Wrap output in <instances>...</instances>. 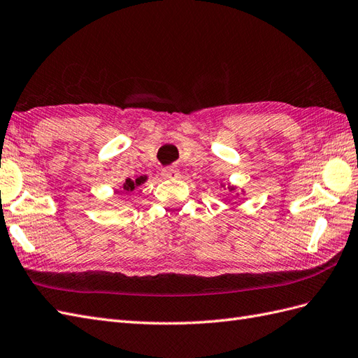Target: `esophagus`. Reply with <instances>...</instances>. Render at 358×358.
<instances>
[{"label":"esophagus","instance_id":"1","mask_svg":"<svg viewBox=\"0 0 358 358\" xmlns=\"http://www.w3.org/2000/svg\"><path fill=\"white\" fill-rule=\"evenodd\" d=\"M162 176L166 177V178H176L178 176V171H177V168H173V166H166V168L162 169Z\"/></svg>","mask_w":358,"mask_h":358}]
</instances>
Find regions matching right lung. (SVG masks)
<instances>
[{"mask_svg": "<svg viewBox=\"0 0 358 358\" xmlns=\"http://www.w3.org/2000/svg\"><path fill=\"white\" fill-rule=\"evenodd\" d=\"M143 181H145L143 177L137 178L136 181H133V180H130V178H127V180H125V185H124V189H125V190H133L134 186H141Z\"/></svg>", "mask_w": 358, "mask_h": 358, "instance_id": "1", "label": "right lung"}]
</instances>
